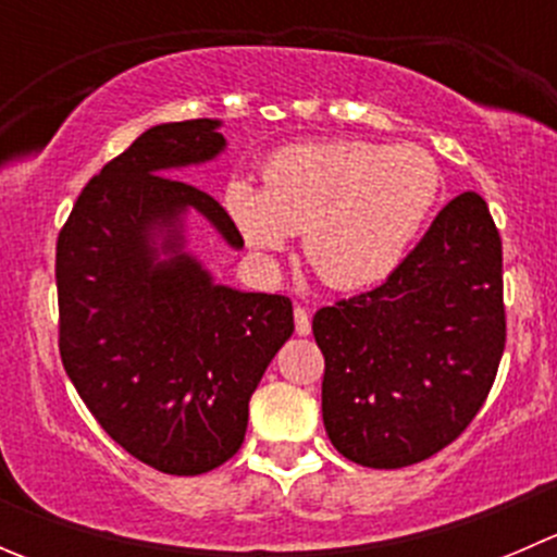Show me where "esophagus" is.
Instances as JSON below:
<instances>
[{"instance_id":"34e87169","label":"esophagus","mask_w":557,"mask_h":557,"mask_svg":"<svg viewBox=\"0 0 557 557\" xmlns=\"http://www.w3.org/2000/svg\"><path fill=\"white\" fill-rule=\"evenodd\" d=\"M294 323H296V334H299V336H307L312 331L310 312H307L305 307H296V310H294Z\"/></svg>"}]
</instances>
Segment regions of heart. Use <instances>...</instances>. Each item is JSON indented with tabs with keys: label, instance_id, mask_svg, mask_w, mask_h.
<instances>
[{
	"label": "heart",
	"instance_id": "1",
	"mask_svg": "<svg viewBox=\"0 0 557 557\" xmlns=\"http://www.w3.org/2000/svg\"><path fill=\"white\" fill-rule=\"evenodd\" d=\"M440 194L442 172L420 145L331 139L274 150L263 188L237 177L223 201L252 250L277 252L305 232L314 272L356 290L401 267Z\"/></svg>",
	"mask_w": 557,
	"mask_h": 557
}]
</instances>
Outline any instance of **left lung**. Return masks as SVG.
<instances>
[{
  "label": "left lung",
  "mask_w": 557,
  "mask_h": 557,
  "mask_svg": "<svg viewBox=\"0 0 557 557\" xmlns=\"http://www.w3.org/2000/svg\"><path fill=\"white\" fill-rule=\"evenodd\" d=\"M323 425L352 463L401 469L458 440L507 339L502 239L474 190L442 207L377 288L323 307Z\"/></svg>",
  "instance_id": "1"
}]
</instances>
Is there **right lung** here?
Segmentation results:
<instances>
[{"label": "right lung", "instance_id": "add662e5", "mask_svg": "<svg viewBox=\"0 0 557 557\" xmlns=\"http://www.w3.org/2000/svg\"><path fill=\"white\" fill-rule=\"evenodd\" d=\"M218 117L159 123L77 196L55 245L59 350L99 425L164 474L196 476L243 447L247 404L294 334L277 294L215 283L188 247V218L234 250L243 234L172 172L226 150Z\"/></svg>", "mask_w": 557, "mask_h": 557}]
</instances>
